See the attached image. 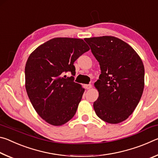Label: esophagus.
Masks as SVG:
<instances>
[{"instance_id": "34e87169", "label": "esophagus", "mask_w": 158, "mask_h": 158, "mask_svg": "<svg viewBox=\"0 0 158 158\" xmlns=\"http://www.w3.org/2000/svg\"><path fill=\"white\" fill-rule=\"evenodd\" d=\"M84 89H86V90L90 89L92 88V85L91 84H84Z\"/></svg>"}]
</instances>
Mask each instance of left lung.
I'll use <instances>...</instances> for the list:
<instances>
[{
    "label": "left lung",
    "mask_w": 158,
    "mask_h": 158,
    "mask_svg": "<svg viewBox=\"0 0 158 158\" xmlns=\"http://www.w3.org/2000/svg\"><path fill=\"white\" fill-rule=\"evenodd\" d=\"M100 66L94 85L99 92L93 103L97 116L108 123L126 120L137 107L144 88V67L126 42L113 36L85 38Z\"/></svg>",
    "instance_id": "8db88e82"
}]
</instances>
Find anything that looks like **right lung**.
I'll return each instance as SVG.
<instances>
[{
    "label": "right lung",
    "instance_id": "add662e5",
    "mask_svg": "<svg viewBox=\"0 0 158 158\" xmlns=\"http://www.w3.org/2000/svg\"><path fill=\"white\" fill-rule=\"evenodd\" d=\"M89 49L81 39L56 37L29 56L25 67L26 90L35 110L48 123L62 125L76 114L84 89L74 81V63ZM68 71L72 76L63 77Z\"/></svg>",
    "mask_w": 158,
    "mask_h": 158
}]
</instances>
